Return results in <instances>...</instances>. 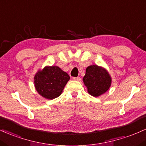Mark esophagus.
<instances>
[{
	"label": "esophagus",
	"instance_id": "obj_1",
	"mask_svg": "<svg viewBox=\"0 0 146 146\" xmlns=\"http://www.w3.org/2000/svg\"><path fill=\"white\" fill-rule=\"evenodd\" d=\"M73 79L74 80V81H81V78L80 77H74Z\"/></svg>",
	"mask_w": 146,
	"mask_h": 146
}]
</instances>
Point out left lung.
Returning <instances> with one entry per match:
<instances>
[{"mask_svg": "<svg viewBox=\"0 0 146 146\" xmlns=\"http://www.w3.org/2000/svg\"><path fill=\"white\" fill-rule=\"evenodd\" d=\"M83 80L88 93L94 97H98L106 92L112 83L108 72L96 65H90L86 68V75Z\"/></svg>", "mask_w": 146, "mask_h": 146, "instance_id": "1", "label": "left lung"}]
</instances>
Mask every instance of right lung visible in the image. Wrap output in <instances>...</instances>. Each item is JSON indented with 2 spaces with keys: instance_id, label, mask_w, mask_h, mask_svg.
Segmentation results:
<instances>
[{
  "instance_id": "add662e5",
  "label": "right lung",
  "mask_w": 146,
  "mask_h": 146,
  "mask_svg": "<svg viewBox=\"0 0 146 146\" xmlns=\"http://www.w3.org/2000/svg\"><path fill=\"white\" fill-rule=\"evenodd\" d=\"M70 76L58 66H46L34 76V86L40 96L54 99L63 92Z\"/></svg>"
}]
</instances>
